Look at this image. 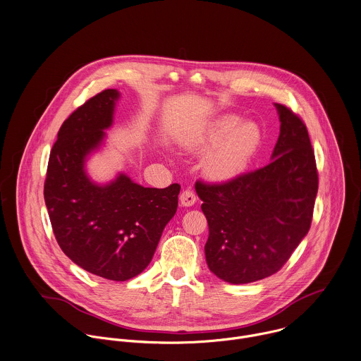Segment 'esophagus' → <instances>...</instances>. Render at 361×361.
I'll list each match as a JSON object with an SVG mask.
<instances>
[{
	"label": "esophagus",
	"instance_id": "34e87169",
	"mask_svg": "<svg viewBox=\"0 0 361 361\" xmlns=\"http://www.w3.org/2000/svg\"><path fill=\"white\" fill-rule=\"evenodd\" d=\"M179 200H180V204H182V206L190 207V206H193L195 202H196V195H195L192 190L186 189V190H183V192L180 193Z\"/></svg>",
	"mask_w": 361,
	"mask_h": 361
}]
</instances>
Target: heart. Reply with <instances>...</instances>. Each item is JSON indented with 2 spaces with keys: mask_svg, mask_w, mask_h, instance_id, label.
<instances>
[{
  "mask_svg": "<svg viewBox=\"0 0 361 361\" xmlns=\"http://www.w3.org/2000/svg\"><path fill=\"white\" fill-rule=\"evenodd\" d=\"M237 116L216 120L195 141L200 149H212L206 158V171L212 178L230 179L240 175L252 161L261 144V130L254 121L240 124Z\"/></svg>",
  "mask_w": 361,
  "mask_h": 361,
  "instance_id": "b5f03b06",
  "label": "heart"
}]
</instances>
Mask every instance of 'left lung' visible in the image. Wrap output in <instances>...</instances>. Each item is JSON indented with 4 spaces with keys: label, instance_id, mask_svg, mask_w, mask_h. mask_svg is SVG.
Instances as JSON below:
<instances>
[{
    "label": "left lung",
    "instance_id": "left-lung-1",
    "mask_svg": "<svg viewBox=\"0 0 361 361\" xmlns=\"http://www.w3.org/2000/svg\"><path fill=\"white\" fill-rule=\"evenodd\" d=\"M281 128L271 162L223 183L196 182L209 224V269L230 283L264 279L282 268L307 234L317 171L303 121L275 103Z\"/></svg>",
    "mask_w": 361,
    "mask_h": 361
}]
</instances>
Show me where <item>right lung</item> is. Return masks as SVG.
<instances>
[{"instance_id": "right-lung-1", "label": "right lung", "mask_w": 361, "mask_h": 361, "mask_svg": "<svg viewBox=\"0 0 361 361\" xmlns=\"http://www.w3.org/2000/svg\"><path fill=\"white\" fill-rule=\"evenodd\" d=\"M118 99L116 89H107L65 120L49 155L44 195L62 251L90 274L127 281L151 262L176 213L180 186L144 188L124 173L106 185L89 178L87 157L102 147Z\"/></svg>"}]
</instances>
